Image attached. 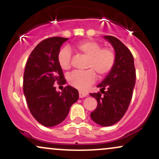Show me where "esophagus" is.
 I'll list each match as a JSON object with an SVG mask.
<instances>
[{
	"label": "esophagus",
	"instance_id": "1",
	"mask_svg": "<svg viewBox=\"0 0 159 159\" xmlns=\"http://www.w3.org/2000/svg\"><path fill=\"white\" fill-rule=\"evenodd\" d=\"M79 96L80 98H85V97L87 96V94L85 92H83V91H80L79 92Z\"/></svg>",
	"mask_w": 159,
	"mask_h": 159
}]
</instances>
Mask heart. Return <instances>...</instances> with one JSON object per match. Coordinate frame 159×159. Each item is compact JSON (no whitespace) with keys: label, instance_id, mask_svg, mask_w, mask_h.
Listing matches in <instances>:
<instances>
[{"label":"heart","instance_id":"1","mask_svg":"<svg viewBox=\"0 0 159 159\" xmlns=\"http://www.w3.org/2000/svg\"><path fill=\"white\" fill-rule=\"evenodd\" d=\"M76 49L84 57H87L86 70H75L68 75V82L79 90H87L96 80L97 72L100 76L107 75L112 70L115 63V54L111 49L101 48L94 41H85L77 44ZM59 66L63 70H68L71 66V53L68 48L59 50L57 56Z\"/></svg>","mask_w":159,"mask_h":159}]
</instances>
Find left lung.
<instances>
[{"label":"left lung","mask_w":159,"mask_h":159,"mask_svg":"<svg viewBox=\"0 0 159 159\" xmlns=\"http://www.w3.org/2000/svg\"><path fill=\"white\" fill-rule=\"evenodd\" d=\"M103 37L114 48L115 63L105 79L97 85L102 93L89 94L98 101L96 109L91 113V119L100 126H109L118 122L128 109L136 74L130 50L118 39L111 35Z\"/></svg>","instance_id":"8db88e82"}]
</instances>
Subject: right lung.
Instances as JSON below:
<instances>
[{
  "label": "right lung",
  "mask_w": 159,
  "mask_h": 159,
  "mask_svg": "<svg viewBox=\"0 0 159 159\" xmlns=\"http://www.w3.org/2000/svg\"><path fill=\"white\" fill-rule=\"evenodd\" d=\"M68 39L52 37L41 42L27 61L23 89L28 108L39 124L52 127L66 118L69 110L79 99V92L70 85L61 92L54 83H66L57 56L61 46Z\"/></svg>",
  "instance_id": "1"
}]
</instances>
